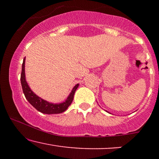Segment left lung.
Here are the masks:
<instances>
[{"label": "left lung", "mask_w": 159, "mask_h": 159, "mask_svg": "<svg viewBox=\"0 0 159 159\" xmlns=\"http://www.w3.org/2000/svg\"><path fill=\"white\" fill-rule=\"evenodd\" d=\"M108 113H109V112H108ZM109 114H111V113H109Z\"/></svg>", "instance_id": "8db88e82"}]
</instances>
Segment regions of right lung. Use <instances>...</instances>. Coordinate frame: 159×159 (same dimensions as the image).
I'll list each match as a JSON object with an SVG mask.
<instances>
[{
    "mask_svg": "<svg viewBox=\"0 0 159 159\" xmlns=\"http://www.w3.org/2000/svg\"><path fill=\"white\" fill-rule=\"evenodd\" d=\"M25 57L22 63V69H21V84L22 87L23 93L25 94V98L29 103L34 106L35 108L39 112L43 114H61V113L64 112V111L68 108V107L71 105L72 100H73L75 93L78 87L79 84H77L72 88V91L69 93L66 99L64 102L61 103H52L46 100L43 99L42 98L39 97L37 95H36L31 90V89L29 87L28 84L26 81L25 78Z\"/></svg>",
    "mask_w": 159,
    "mask_h": 159,
    "instance_id": "add662e5",
    "label": "right lung"
}]
</instances>
